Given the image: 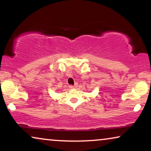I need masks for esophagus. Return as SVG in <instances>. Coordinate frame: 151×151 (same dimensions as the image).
I'll list each match as a JSON object with an SVG mask.
<instances>
[{"instance_id": "obj_1", "label": "esophagus", "mask_w": 151, "mask_h": 151, "mask_svg": "<svg viewBox=\"0 0 151 151\" xmlns=\"http://www.w3.org/2000/svg\"><path fill=\"white\" fill-rule=\"evenodd\" d=\"M78 84L76 83V84H74V85H70L69 88H76L78 87Z\"/></svg>"}]
</instances>
